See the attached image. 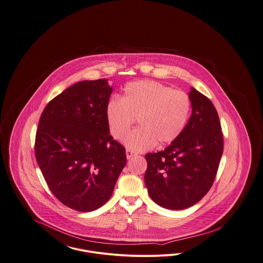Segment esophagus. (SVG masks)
<instances>
[{
	"instance_id": "esophagus-1",
	"label": "esophagus",
	"mask_w": 263,
	"mask_h": 263,
	"mask_svg": "<svg viewBox=\"0 0 263 263\" xmlns=\"http://www.w3.org/2000/svg\"><path fill=\"white\" fill-rule=\"evenodd\" d=\"M134 156H136V154L134 152L130 150H126V158L127 160H130L131 158H133Z\"/></svg>"
}]
</instances>
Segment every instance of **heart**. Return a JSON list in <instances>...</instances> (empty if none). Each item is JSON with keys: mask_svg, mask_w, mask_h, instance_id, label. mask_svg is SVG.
I'll use <instances>...</instances> for the list:
<instances>
[{"mask_svg": "<svg viewBox=\"0 0 263 263\" xmlns=\"http://www.w3.org/2000/svg\"><path fill=\"white\" fill-rule=\"evenodd\" d=\"M191 100L186 92L156 81L130 83L120 99L106 104V120L113 137L121 139L138 118L140 128L129 133L123 143L136 152L151 149L157 142H174L187 124Z\"/></svg>", "mask_w": 263, "mask_h": 263, "instance_id": "1", "label": "heart"}]
</instances>
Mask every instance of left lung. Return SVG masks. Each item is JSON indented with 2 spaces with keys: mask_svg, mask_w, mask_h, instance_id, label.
<instances>
[{
  "mask_svg": "<svg viewBox=\"0 0 263 263\" xmlns=\"http://www.w3.org/2000/svg\"><path fill=\"white\" fill-rule=\"evenodd\" d=\"M192 113L183 132L163 151L145 156V183L152 200L170 210L200 201L212 186L224 149L217 110L194 88L189 92Z\"/></svg>",
  "mask_w": 263,
  "mask_h": 263,
  "instance_id": "8db88e82",
  "label": "left lung"
}]
</instances>
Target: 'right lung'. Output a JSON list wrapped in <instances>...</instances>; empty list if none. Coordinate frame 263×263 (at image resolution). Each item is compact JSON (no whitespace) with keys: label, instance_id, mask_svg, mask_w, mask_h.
Returning a JSON list of instances; mask_svg holds the SVG:
<instances>
[{"label":"right lung","instance_id":"add662e5","mask_svg":"<svg viewBox=\"0 0 263 263\" xmlns=\"http://www.w3.org/2000/svg\"><path fill=\"white\" fill-rule=\"evenodd\" d=\"M106 79L79 82L48 102L38 122L35 158L54 196L90 212L112 195L126 164L125 148L109 135Z\"/></svg>","mask_w":263,"mask_h":263}]
</instances>
